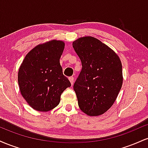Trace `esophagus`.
I'll return each instance as SVG.
<instances>
[{"label":"esophagus","instance_id":"esophagus-1","mask_svg":"<svg viewBox=\"0 0 148 148\" xmlns=\"http://www.w3.org/2000/svg\"><path fill=\"white\" fill-rule=\"evenodd\" d=\"M69 81H70L71 84H72V86L73 84H74V77H73V76H70V77H69Z\"/></svg>","mask_w":148,"mask_h":148}]
</instances>
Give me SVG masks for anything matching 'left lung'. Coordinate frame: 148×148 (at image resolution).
<instances>
[{
    "mask_svg": "<svg viewBox=\"0 0 148 148\" xmlns=\"http://www.w3.org/2000/svg\"><path fill=\"white\" fill-rule=\"evenodd\" d=\"M72 45L82 64L73 87L79 108L90 116L103 114L121 89V61L111 49L95 37H81Z\"/></svg>",
    "mask_w": 148,
    "mask_h": 148,
    "instance_id": "8db88e82",
    "label": "left lung"
}]
</instances>
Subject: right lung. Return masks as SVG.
Returning <instances> with one entry per match:
<instances>
[{
	"label": "right lung",
	"instance_id": "1",
	"mask_svg": "<svg viewBox=\"0 0 148 148\" xmlns=\"http://www.w3.org/2000/svg\"><path fill=\"white\" fill-rule=\"evenodd\" d=\"M64 47V42L57 40L37 46L27 54L20 66V91L35 110L48 111L56 107L61 94L71 86L60 64Z\"/></svg>",
	"mask_w": 148,
	"mask_h": 148
}]
</instances>
